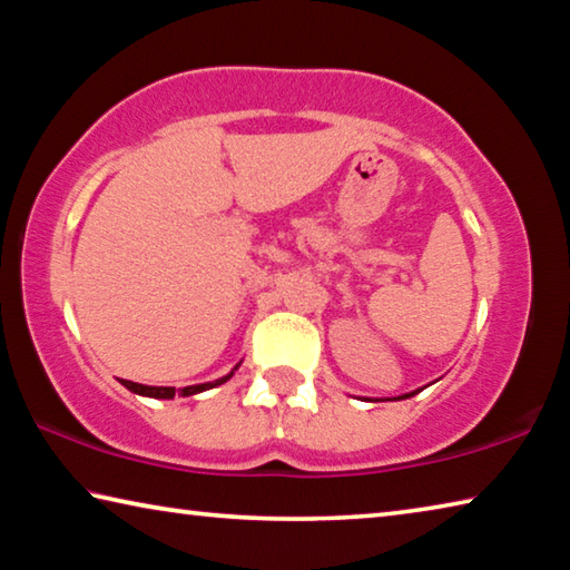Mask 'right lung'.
<instances>
[{
	"label": "right lung",
	"mask_w": 570,
	"mask_h": 570,
	"mask_svg": "<svg viewBox=\"0 0 570 570\" xmlns=\"http://www.w3.org/2000/svg\"><path fill=\"white\" fill-rule=\"evenodd\" d=\"M230 374H234V372H230ZM230 374H228V377H230ZM228 377L218 380L216 384H224ZM132 387H135V384H132ZM206 387H214V384H210V382L208 384H198V387H186L183 392L190 394V392H198V390H206ZM135 392L148 394V397H160V400H173V397H176V390H173V387H142V384H140V387H135Z\"/></svg>",
	"instance_id": "add662e5"
}]
</instances>
